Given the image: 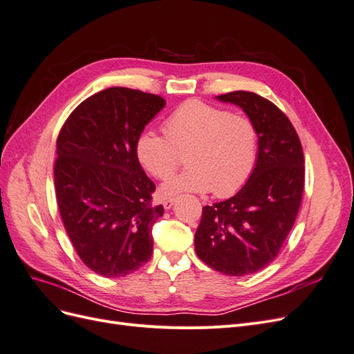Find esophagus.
<instances>
[{"mask_svg":"<svg viewBox=\"0 0 354 354\" xmlns=\"http://www.w3.org/2000/svg\"><path fill=\"white\" fill-rule=\"evenodd\" d=\"M176 199L177 198H174V196H169V198H165L164 201H162V205H164V208L165 209H169L171 207L174 205V202H176Z\"/></svg>","mask_w":354,"mask_h":354,"instance_id":"34e87169","label":"esophagus"}]
</instances>
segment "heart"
<instances>
[{"mask_svg":"<svg viewBox=\"0 0 354 354\" xmlns=\"http://www.w3.org/2000/svg\"><path fill=\"white\" fill-rule=\"evenodd\" d=\"M164 133H138L136 158L155 178H168L186 152L189 167L169 178L165 195L178 192H208L226 198L250 180L259 156V130L250 118L233 115L202 100H187L164 121Z\"/></svg>","mask_w":354,"mask_h":354,"instance_id":"b5f03b06","label":"heart"}]
</instances>
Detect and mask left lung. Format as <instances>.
Listing matches in <instances>:
<instances>
[{"label":"left lung","mask_w":354,"mask_h":354,"mask_svg":"<svg viewBox=\"0 0 354 354\" xmlns=\"http://www.w3.org/2000/svg\"><path fill=\"white\" fill-rule=\"evenodd\" d=\"M238 104L259 130V156L250 180L236 195L202 208L195 250L211 269L251 274L279 254L301 205L304 153L288 116L251 91L217 95Z\"/></svg>","instance_id":"1"}]
</instances>
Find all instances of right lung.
Listing matches in <instances>:
<instances>
[{
    "instance_id": "1",
    "label": "right lung",
    "mask_w": 354,
    "mask_h": 354,
    "mask_svg": "<svg viewBox=\"0 0 354 354\" xmlns=\"http://www.w3.org/2000/svg\"><path fill=\"white\" fill-rule=\"evenodd\" d=\"M165 106L156 94L111 87L90 95L57 137L55 189L63 226L82 263L104 277L140 269L153 251L155 183L138 164V133Z\"/></svg>"
}]
</instances>
